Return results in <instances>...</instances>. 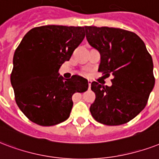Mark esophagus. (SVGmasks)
Listing matches in <instances>:
<instances>
[{
	"label": "esophagus",
	"instance_id": "obj_1",
	"mask_svg": "<svg viewBox=\"0 0 159 159\" xmlns=\"http://www.w3.org/2000/svg\"><path fill=\"white\" fill-rule=\"evenodd\" d=\"M88 84H89V89H90V85H91V80H88Z\"/></svg>",
	"mask_w": 159,
	"mask_h": 159
}]
</instances>
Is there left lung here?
I'll list each match as a JSON object with an SVG mask.
<instances>
[{
  "label": "left lung",
  "mask_w": 159,
  "mask_h": 159,
  "mask_svg": "<svg viewBox=\"0 0 159 159\" xmlns=\"http://www.w3.org/2000/svg\"><path fill=\"white\" fill-rule=\"evenodd\" d=\"M89 44L100 54L99 70L114 78L111 86L91 83L95 99L89 110L96 121L120 125L144 109L154 87L153 63L135 33L114 27L84 26Z\"/></svg>",
  "instance_id": "8db88e82"
}]
</instances>
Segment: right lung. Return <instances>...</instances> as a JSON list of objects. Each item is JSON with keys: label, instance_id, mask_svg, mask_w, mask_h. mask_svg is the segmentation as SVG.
<instances>
[{"label": "right lung", "instance_id": "add662e5", "mask_svg": "<svg viewBox=\"0 0 159 159\" xmlns=\"http://www.w3.org/2000/svg\"><path fill=\"white\" fill-rule=\"evenodd\" d=\"M84 27L49 25L25 35L13 57L11 83L19 109L41 126L66 121L72 95L87 90L88 80L75 75L64 79L59 70L83 41Z\"/></svg>", "mask_w": 159, "mask_h": 159}]
</instances>
